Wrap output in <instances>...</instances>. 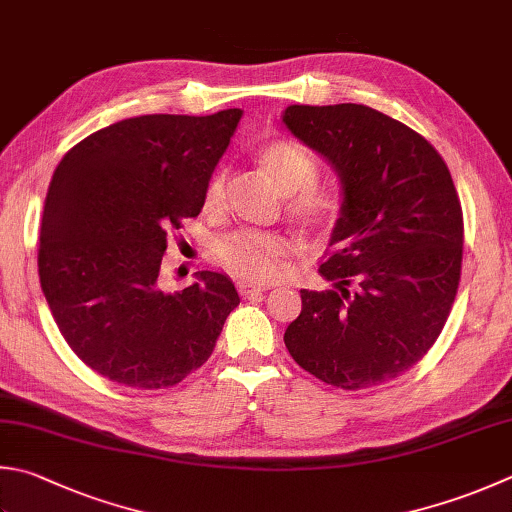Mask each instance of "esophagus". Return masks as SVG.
<instances>
[{"label": "esophagus", "instance_id": "34e87169", "mask_svg": "<svg viewBox=\"0 0 512 512\" xmlns=\"http://www.w3.org/2000/svg\"><path fill=\"white\" fill-rule=\"evenodd\" d=\"M265 285H256V283H249V281H238V292L243 294V296H258V294H263L265 292Z\"/></svg>", "mask_w": 512, "mask_h": 512}]
</instances>
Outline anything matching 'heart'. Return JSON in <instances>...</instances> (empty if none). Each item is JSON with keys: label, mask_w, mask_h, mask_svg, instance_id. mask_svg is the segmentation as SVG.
<instances>
[{"label": "heart", "mask_w": 512, "mask_h": 512, "mask_svg": "<svg viewBox=\"0 0 512 512\" xmlns=\"http://www.w3.org/2000/svg\"><path fill=\"white\" fill-rule=\"evenodd\" d=\"M258 165L276 189L287 196V214L305 229H327L341 214L339 191L316 185L318 167L301 144L276 140L260 151ZM227 171L220 169L209 178L205 189V207L218 209L225 200ZM287 252V245L276 234H238L220 240L216 247L218 263L231 276L243 281L263 283L278 272V260Z\"/></svg>", "instance_id": "obj_1"}]
</instances>
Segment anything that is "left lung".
<instances>
[{
    "label": "left lung",
    "instance_id": "8db88e82",
    "mask_svg": "<svg viewBox=\"0 0 512 512\" xmlns=\"http://www.w3.org/2000/svg\"><path fill=\"white\" fill-rule=\"evenodd\" d=\"M285 127L341 182L332 289H301L285 345L303 370L336 388L397 379L423 359L455 303L464 218L446 162L399 120L363 104L283 111Z\"/></svg>",
    "mask_w": 512,
    "mask_h": 512
}]
</instances>
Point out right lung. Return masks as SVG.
Returning <instances> with one entry per match:
<instances>
[{
	"mask_svg": "<svg viewBox=\"0 0 512 512\" xmlns=\"http://www.w3.org/2000/svg\"><path fill=\"white\" fill-rule=\"evenodd\" d=\"M243 111L140 115L77 142L48 187L42 292L66 343L129 388L176 385L214 352L240 303L231 278L198 272L162 287L167 231L205 205V189Z\"/></svg>",
	"mask_w": 512,
	"mask_h": 512,
	"instance_id": "1",
	"label": "right lung"
}]
</instances>
